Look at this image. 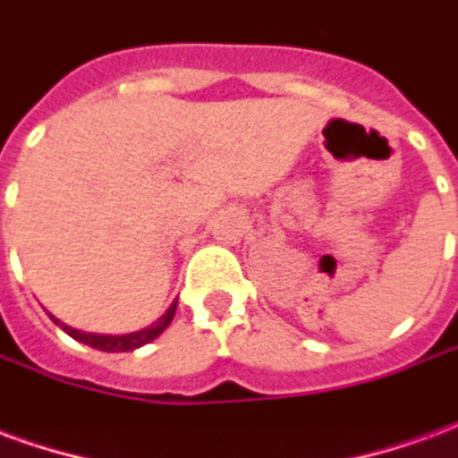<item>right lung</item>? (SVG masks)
Returning <instances> with one entry per match:
<instances>
[{"label": "right lung", "mask_w": 458, "mask_h": 458, "mask_svg": "<svg viewBox=\"0 0 458 458\" xmlns=\"http://www.w3.org/2000/svg\"><path fill=\"white\" fill-rule=\"evenodd\" d=\"M174 314H176V304H171L169 311H166L154 327L144 328V331H137V334H127V336H95V334H83V331H75V328L65 327L58 318H54V321L64 328L68 336H73L75 341H81V344L90 345V348H98V351H107V353H120V351H134V348H140V345L154 341L164 328L169 327Z\"/></svg>", "instance_id": "1"}]
</instances>
